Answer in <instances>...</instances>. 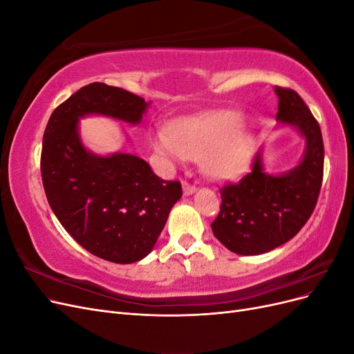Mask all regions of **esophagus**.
<instances>
[{
	"mask_svg": "<svg viewBox=\"0 0 354 354\" xmlns=\"http://www.w3.org/2000/svg\"><path fill=\"white\" fill-rule=\"evenodd\" d=\"M195 192H196V187L194 185H190L189 181H183V194H185V196L194 195Z\"/></svg>",
	"mask_w": 354,
	"mask_h": 354,
	"instance_id": "34e87169",
	"label": "esophagus"
}]
</instances>
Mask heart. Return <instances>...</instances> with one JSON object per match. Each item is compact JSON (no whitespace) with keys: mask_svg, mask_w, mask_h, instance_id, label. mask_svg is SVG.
<instances>
[{"mask_svg":"<svg viewBox=\"0 0 354 354\" xmlns=\"http://www.w3.org/2000/svg\"><path fill=\"white\" fill-rule=\"evenodd\" d=\"M242 118L223 111L194 118L173 127L156 128L152 143L168 162L202 160L203 171L214 180L241 177L251 160L252 140L241 130Z\"/></svg>","mask_w":354,"mask_h":354,"instance_id":"1","label":"heart"}]
</instances>
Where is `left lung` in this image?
<instances>
[{
	"label": "left lung",
	"instance_id": "obj_1",
	"mask_svg": "<svg viewBox=\"0 0 354 354\" xmlns=\"http://www.w3.org/2000/svg\"><path fill=\"white\" fill-rule=\"evenodd\" d=\"M279 97L276 120L295 128L306 147L298 165L282 174L266 173L263 149L251 173L220 190L221 207L211 229L226 248L239 255H259L283 245L312 216L324 177V140L307 104L291 88L274 87Z\"/></svg>",
	"mask_w": 354,
	"mask_h": 354
}]
</instances>
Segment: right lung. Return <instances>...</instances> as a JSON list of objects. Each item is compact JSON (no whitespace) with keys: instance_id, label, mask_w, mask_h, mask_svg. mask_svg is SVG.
<instances>
[{"instance_id":"add662e5","label":"right lung","mask_w":354,"mask_h":354,"mask_svg":"<svg viewBox=\"0 0 354 354\" xmlns=\"http://www.w3.org/2000/svg\"><path fill=\"white\" fill-rule=\"evenodd\" d=\"M149 104L127 90L93 82L57 106L42 138L41 176L53 212L82 248L118 264L151 254L183 192L136 155L85 149L80 120L102 115L137 125Z\"/></svg>"}]
</instances>
